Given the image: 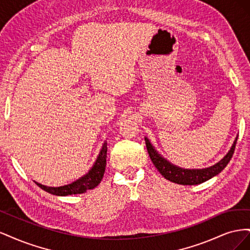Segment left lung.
Listing matches in <instances>:
<instances>
[{"label": "left lung", "mask_w": 250, "mask_h": 250, "mask_svg": "<svg viewBox=\"0 0 250 250\" xmlns=\"http://www.w3.org/2000/svg\"><path fill=\"white\" fill-rule=\"evenodd\" d=\"M237 140L238 137L233 141L229 152L215 165L203 169H185L170 163L167 158H165L161 153H158V151L154 148L152 144H151L149 139L145 138L149 156L156 169L158 170V172H160L166 179L172 181V183L183 186L199 185L204 183V181L210 179L211 177L218 175V174L228 166L230 158L232 157L234 148H236Z\"/></svg>", "instance_id": "1"}]
</instances>
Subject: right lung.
Segmentation results:
<instances>
[{"mask_svg":"<svg viewBox=\"0 0 250 250\" xmlns=\"http://www.w3.org/2000/svg\"><path fill=\"white\" fill-rule=\"evenodd\" d=\"M106 154H107V142L105 141L102 145L97 160L94 163L93 167L88 170V172L80 178L76 179L69 185H64L62 187H47L42 184L34 183L39 186L43 191H46L52 195L56 196H67L73 194H82L88 190H93L103 178L105 172V166H106Z\"/></svg>","mask_w":250,"mask_h":250,"instance_id":"right-lung-1","label":"right lung"}]
</instances>
